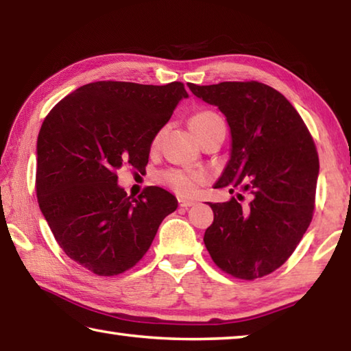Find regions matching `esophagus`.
Segmentation results:
<instances>
[{
    "label": "esophagus",
    "mask_w": 351,
    "mask_h": 351,
    "mask_svg": "<svg viewBox=\"0 0 351 351\" xmlns=\"http://www.w3.org/2000/svg\"><path fill=\"white\" fill-rule=\"evenodd\" d=\"M195 201H187V199H180V207H184V209H187V207L193 206Z\"/></svg>",
    "instance_id": "esophagus-1"
}]
</instances>
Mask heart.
Instances as JSON below:
<instances>
[{
	"label": "heart",
	"instance_id": "heart-1",
	"mask_svg": "<svg viewBox=\"0 0 351 351\" xmlns=\"http://www.w3.org/2000/svg\"><path fill=\"white\" fill-rule=\"evenodd\" d=\"M221 121L217 112L203 110L193 112L192 117H190V128L192 132L199 138V134L204 132L206 128H209L212 123ZM159 139V134L154 136L153 144H156ZM159 181H161L165 187L173 190L176 195H180L182 198L193 197L197 193L199 186H203L206 182V175L201 173V171H190V170H181V169H169L164 170L161 175H159Z\"/></svg>",
	"mask_w": 351,
	"mask_h": 351
}]
</instances>
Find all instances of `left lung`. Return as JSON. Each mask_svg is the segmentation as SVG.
Returning a JSON list of instances; mask_svg holds the SVG:
<instances>
[{
	"mask_svg": "<svg viewBox=\"0 0 351 351\" xmlns=\"http://www.w3.org/2000/svg\"><path fill=\"white\" fill-rule=\"evenodd\" d=\"M189 88L221 110L232 134L229 164L215 189L252 195L245 207L235 198L210 204L204 245L226 274L241 280L268 276L291 257L313 219L319 175L313 136L287 97L265 83Z\"/></svg>",
	"mask_w": 351,
	"mask_h": 351,
	"instance_id": "obj_1",
	"label": "left lung"
}]
</instances>
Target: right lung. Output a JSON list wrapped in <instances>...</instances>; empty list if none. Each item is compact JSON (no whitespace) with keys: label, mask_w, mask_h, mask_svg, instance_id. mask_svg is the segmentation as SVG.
I'll return each mask as SVG.
<instances>
[{"label":"right lung","mask_w":351,"mask_h":351,"mask_svg":"<svg viewBox=\"0 0 351 351\" xmlns=\"http://www.w3.org/2000/svg\"><path fill=\"white\" fill-rule=\"evenodd\" d=\"M182 97L181 82H94L68 94L43 121L35 176L40 209L64 254L94 274L132 269L176 210L173 195L156 186L127 197L117 170H145L154 136Z\"/></svg>","instance_id":"right-lung-1"}]
</instances>
